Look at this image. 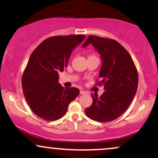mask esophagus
<instances>
[{
    "instance_id": "1",
    "label": "esophagus",
    "mask_w": 158,
    "mask_h": 158,
    "mask_svg": "<svg viewBox=\"0 0 158 158\" xmlns=\"http://www.w3.org/2000/svg\"><path fill=\"white\" fill-rule=\"evenodd\" d=\"M86 94V92H85V90H80V94Z\"/></svg>"
}]
</instances>
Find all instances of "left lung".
<instances>
[{
    "instance_id": "8db88e82",
    "label": "left lung",
    "mask_w": 158,
    "mask_h": 158,
    "mask_svg": "<svg viewBox=\"0 0 158 158\" xmlns=\"http://www.w3.org/2000/svg\"><path fill=\"white\" fill-rule=\"evenodd\" d=\"M91 44L100 54L102 63L99 71L104 93L92 95L93 103L85 114L97 122L107 123L120 117L130 106L138 85V73L131 56L114 39L89 35L82 47Z\"/></svg>"
}]
</instances>
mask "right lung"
Returning <instances> with one entry per match:
<instances>
[{"instance_id":"1","label":"right lung","mask_w":158,"mask_h":158,"mask_svg":"<svg viewBox=\"0 0 158 158\" xmlns=\"http://www.w3.org/2000/svg\"><path fill=\"white\" fill-rule=\"evenodd\" d=\"M85 39L83 35L52 36L30 56L22 76V89L30 108L40 118H61L79 96L77 88H64L58 81L59 73L64 71L73 50Z\"/></svg>"}]
</instances>
